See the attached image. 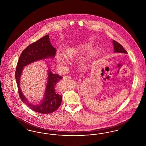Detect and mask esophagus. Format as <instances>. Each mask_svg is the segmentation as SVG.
<instances>
[{
	"label": "esophagus",
	"mask_w": 146,
	"mask_h": 146,
	"mask_svg": "<svg viewBox=\"0 0 146 146\" xmlns=\"http://www.w3.org/2000/svg\"><path fill=\"white\" fill-rule=\"evenodd\" d=\"M71 78H70V76H63V79H64V80H67V79H70Z\"/></svg>",
	"instance_id": "obj_1"
}]
</instances>
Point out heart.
<instances>
[{"instance_id": "b5f03b06", "label": "heart", "mask_w": 146, "mask_h": 146, "mask_svg": "<svg viewBox=\"0 0 146 146\" xmlns=\"http://www.w3.org/2000/svg\"><path fill=\"white\" fill-rule=\"evenodd\" d=\"M88 50V48H85V47H82V48H77V47H74L70 49L67 50L64 53V56L70 60H72L76 58L77 56L79 55L82 52H84L85 50ZM56 61L57 63L62 66H66L67 65V62L64 58L62 56L60 55V54H57L56 55ZM86 62L84 61L81 63V66L82 67H85L86 65Z\"/></svg>"}]
</instances>
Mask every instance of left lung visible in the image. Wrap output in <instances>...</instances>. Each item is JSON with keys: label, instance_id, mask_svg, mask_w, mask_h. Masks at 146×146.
<instances>
[{"label": "left lung", "instance_id": "obj_1", "mask_svg": "<svg viewBox=\"0 0 146 146\" xmlns=\"http://www.w3.org/2000/svg\"><path fill=\"white\" fill-rule=\"evenodd\" d=\"M113 44L114 46V52L115 53H119V54H127V51L125 50L123 46L120 45L118 42L115 40H112Z\"/></svg>", "mask_w": 146, "mask_h": 146}]
</instances>
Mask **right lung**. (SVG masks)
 <instances>
[{"instance_id": "right-lung-1", "label": "right lung", "mask_w": 146, "mask_h": 146, "mask_svg": "<svg viewBox=\"0 0 146 146\" xmlns=\"http://www.w3.org/2000/svg\"><path fill=\"white\" fill-rule=\"evenodd\" d=\"M56 52V49L52 46L49 35H46L28 45L22 51L16 66L15 78L21 100L31 109L42 114H48L55 111L61 104L62 97L56 90V85L62 79V76L52 73L49 68L48 81L44 96L38 104L31 103L23 94L20 88V78L25 67L36 61L54 58Z\"/></svg>"}]
</instances>
